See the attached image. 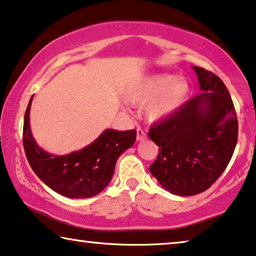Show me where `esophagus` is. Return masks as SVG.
Segmentation results:
<instances>
[{
	"mask_svg": "<svg viewBox=\"0 0 256 256\" xmlns=\"http://www.w3.org/2000/svg\"><path fill=\"white\" fill-rule=\"evenodd\" d=\"M146 138H147V134H146V132L144 131V130H141V128L136 130V140L142 141Z\"/></svg>",
	"mask_w": 256,
	"mask_h": 256,
	"instance_id": "34e87169",
	"label": "esophagus"
}]
</instances>
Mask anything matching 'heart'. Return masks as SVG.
Listing matches in <instances>:
<instances>
[{
  "label": "heart",
  "instance_id": "heart-1",
  "mask_svg": "<svg viewBox=\"0 0 256 256\" xmlns=\"http://www.w3.org/2000/svg\"><path fill=\"white\" fill-rule=\"evenodd\" d=\"M190 85L188 79L169 74L144 76L130 85L124 93L125 101L144 106L150 122H158L172 116L188 102Z\"/></svg>",
  "mask_w": 256,
  "mask_h": 256
}]
</instances>
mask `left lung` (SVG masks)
<instances>
[{
	"instance_id": "left-lung-1",
	"label": "left lung",
	"mask_w": 256,
	"mask_h": 256,
	"mask_svg": "<svg viewBox=\"0 0 256 256\" xmlns=\"http://www.w3.org/2000/svg\"><path fill=\"white\" fill-rule=\"evenodd\" d=\"M193 70L202 93L148 132L160 147L150 174L163 188L182 196L210 188L228 166L238 139L237 114L224 82L204 68Z\"/></svg>"
}]
</instances>
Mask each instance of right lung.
<instances>
[{
  "label": "right lung",
  "mask_w": 256,
  "mask_h": 256,
  "mask_svg": "<svg viewBox=\"0 0 256 256\" xmlns=\"http://www.w3.org/2000/svg\"><path fill=\"white\" fill-rule=\"evenodd\" d=\"M32 100L33 96L24 117L22 144L28 161L36 176L48 188L66 198L84 199L102 192L112 180L118 158L134 144L136 130L106 128L82 150L68 155H52L39 147L30 132Z\"/></svg>",
  "instance_id": "add662e5"
}]
</instances>
